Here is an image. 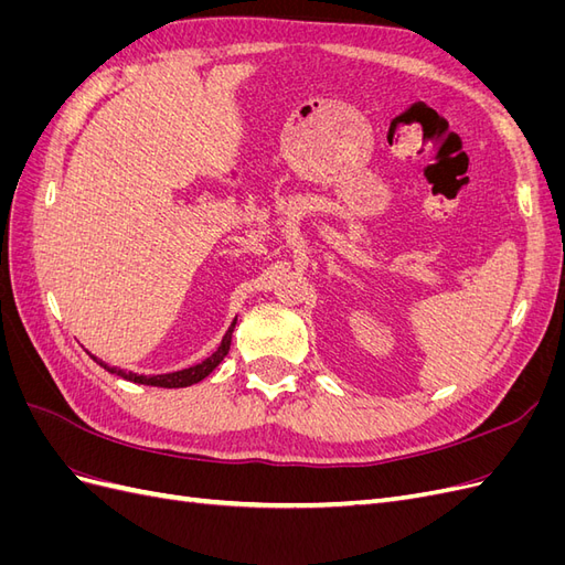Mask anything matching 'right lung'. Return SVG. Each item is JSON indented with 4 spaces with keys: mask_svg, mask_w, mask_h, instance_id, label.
Here are the masks:
<instances>
[{
    "mask_svg": "<svg viewBox=\"0 0 565 565\" xmlns=\"http://www.w3.org/2000/svg\"><path fill=\"white\" fill-rule=\"evenodd\" d=\"M237 320V318H235ZM235 320L231 322V328H228V332L224 334V339H221V344H218V349L210 355V358H204L202 363H198V365H193V367H185V370H177V372H167V374H136V372H125V370H117V367H110V365H106L104 361H98L96 355H92L94 361L104 367V370H108V372H113V374H117V377H122V380H127V382H134V384H146V386H160V388H183V386H191V384H198V382H202L204 377H207V374L224 361L226 358V353H228V349H231V337H233V328H235Z\"/></svg>",
    "mask_w": 565,
    "mask_h": 565,
    "instance_id": "add662e5",
    "label": "right lung"
}]
</instances>
